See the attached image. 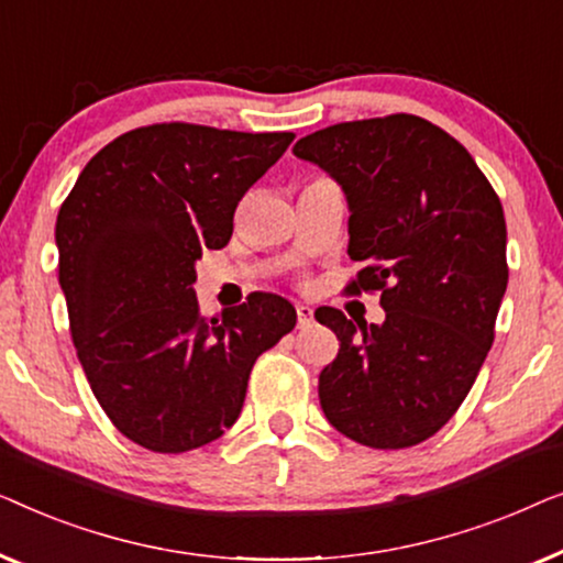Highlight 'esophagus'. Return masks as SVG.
I'll list each match as a JSON object with an SVG mask.
<instances>
[{
  "instance_id": "obj_1",
  "label": "esophagus",
  "mask_w": 563,
  "mask_h": 563,
  "mask_svg": "<svg viewBox=\"0 0 563 563\" xmlns=\"http://www.w3.org/2000/svg\"><path fill=\"white\" fill-rule=\"evenodd\" d=\"M296 313H298V329L311 327V321H313V308H311V306L298 303V306H296Z\"/></svg>"
}]
</instances>
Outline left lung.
I'll return each instance as SVG.
<instances>
[{"mask_svg": "<svg viewBox=\"0 0 563 563\" xmlns=\"http://www.w3.org/2000/svg\"><path fill=\"white\" fill-rule=\"evenodd\" d=\"M292 155L319 165L350 206V290H379L383 323L316 311L339 339L319 375L323 416L372 449L433 437L472 390L508 288V229L464 145L413 114L306 134Z\"/></svg>", "mask_w": 563, "mask_h": 563, "instance_id": "obj_1", "label": "left lung"}]
</instances>
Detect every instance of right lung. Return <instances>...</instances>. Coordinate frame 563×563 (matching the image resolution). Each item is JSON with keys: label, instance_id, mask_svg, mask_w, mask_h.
<instances>
[{"label": "right lung", "instance_id": "1", "mask_svg": "<svg viewBox=\"0 0 563 563\" xmlns=\"http://www.w3.org/2000/svg\"><path fill=\"white\" fill-rule=\"evenodd\" d=\"M292 132L150 124L86 163L55 221L70 336L120 433L161 454L219 439L242 413L252 364L296 327L273 292L203 319L201 250H221L242 196Z\"/></svg>", "mask_w": 563, "mask_h": 563}]
</instances>
